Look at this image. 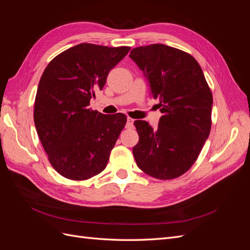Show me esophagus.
<instances>
[{
	"instance_id": "obj_1",
	"label": "esophagus",
	"mask_w": 250,
	"mask_h": 250,
	"mask_svg": "<svg viewBox=\"0 0 250 250\" xmlns=\"http://www.w3.org/2000/svg\"><path fill=\"white\" fill-rule=\"evenodd\" d=\"M133 122H134V120H133V119H131V118H129V117H128V118H127L126 127H127V128H132V127H133Z\"/></svg>"
}]
</instances>
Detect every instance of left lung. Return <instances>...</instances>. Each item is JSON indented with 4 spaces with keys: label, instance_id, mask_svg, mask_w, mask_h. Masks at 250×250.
Listing matches in <instances>:
<instances>
[{
    "label": "left lung",
    "instance_id": "8db88e82",
    "mask_svg": "<svg viewBox=\"0 0 250 250\" xmlns=\"http://www.w3.org/2000/svg\"><path fill=\"white\" fill-rule=\"evenodd\" d=\"M129 57L145 74L150 95L160 100L163 116L155 129L134 121L139 143L132 149L138 167L169 180L190 169L209 135L213 95L192 55L162 43L138 47Z\"/></svg>",
    "mask_w": 250,
    "mask_h": 250
}]
</instances>
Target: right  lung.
Returning a JSON list of instances; mask_svg holds the SVG:
<instances>
[{"label": "right lung", "instance_id": "1", "mask_svg": "<svg viewBox=\"0 0 250 250\" xmlns=\"http://www.w3.org/2000/svg\"><path fill=\"white\" fill-rule=\"evenodd\" d=\"M129 50L80 43L53 58L42 75L34 124L52 167L67 179L86 180L106 167L127 118L88 105Z\"/></svg>", "mask_w": 250, "mask_h": 250}]
</instances>
